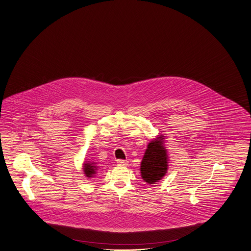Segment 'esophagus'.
I'll return each mask as SVG.
<instances>
[{
  "instance_id": "1",
  "label": "esophagus",
  "mask_w": 251,
  "mask_h": 251,
  "mask_svg": "<svg viewBox=\"0 0 251 251\" xmlns=\"http://www.w3.org/2000/svg\"><path fill=\"white\" fill-rule=\"evenodd\" d=\"M117 163H118V165L120 166L128 165V161L127 160H123V159H118Z\"/></svg>"
}]
</instances>
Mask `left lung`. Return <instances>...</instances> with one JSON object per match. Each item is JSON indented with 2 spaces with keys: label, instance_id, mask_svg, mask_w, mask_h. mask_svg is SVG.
<instances>
[{
  "label": "left lung",
  "instance_id": "8db88e82",
  "mask_svg": "<svg viewBox=\"0 0 251 251\" xmlns=\"http://www.w3.org/2000/svg\"><path fill=\"white\" fill-rule=\"evenodd\" d=\"M165 137L157 136L148 143L141 162V176L146 183L156 184L164 177L169 169V155L166 149Z\"/></svg>",
  "mask_w": 251,
  "mask_h": 251
}]
</instances>
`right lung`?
<instances>
[{"mask_svg":"<svg viewBox=\"0 0 251 251\" xmlns=\"http://www.w3.org/2000/svg\"><path fill=\"white\" fill-rule=\"evenodd\" d=\"M82 170H83V173L84 176L88 178L94 177L98 171V167L96 166L95 162H91V161H84V163L82 164Z\"/></svg>","mask_w":251,"mask_h":251,"instance_id":"1","label":"right lung"}]
</instances>
